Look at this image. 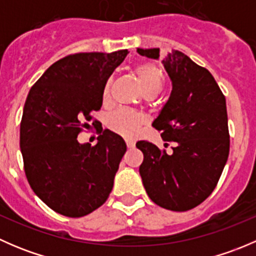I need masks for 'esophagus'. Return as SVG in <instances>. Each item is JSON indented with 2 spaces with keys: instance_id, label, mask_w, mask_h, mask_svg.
Listing matches in <instances>:
<instances>
[{
  "instance_id": "34e87169",
  "label": "esophagus",
  "mask_w": 256,
  "mask_h": 256,
  "mask_svg": "<svg viewBox=\"0 0 256 256\" xmlns=\"http://www.w3.org/2000/svg\"><path fill=\"white\" fill-rule=\"evenodd\" d=\"M125 142H126V146H128V148H132V147L135 146V141L130 140V138H128V140H125Z\"/></svg>"
}]
</instances>
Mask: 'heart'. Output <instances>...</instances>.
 Masks as SVG:
<instances>
[{"mask_svg": "<svg viewBox=\"0 0 256 256\" xmlns=\"http://www.w3.org/2000/svg\"><path fill=\"white\" fill-rule=\"evenodd\" d=\"M135 74L138 76L141 88L144 94L157 95L164 84V74L160 66L154 63H141L135 66ZM112 79H108L102 88V102H108L110 96ZM144 122L142 114L134 110L120 108L114 110L106 116V126L110 131L125 138H132L138 134L140 126Z\"/></svg>", "mask_w": 256, "mask_h": 256, "instance_id": "heart-1", "label": "heart"}]
</instances>
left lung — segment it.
Segmentation results:
<instances>
[{"label":"left lung","instance_id":"obj_1","mask_svg":"<svg viewBox=\"0 0 256 256\" xmlns=\"http://www.w3.org/2000/svg\"><path fill=\"white\" fill-rule=\"evenodd\" d=\"M157 59L158 48L138 49ZM172 80V92L152 126L174 144L172 154L150 141H138L144 154L140 174L152 202L174 212L197 207L218 184L229 156L226 96L203 66L180 50L162 60Z\"/></svg>","mask_w":256,"mask_h":256}]
</instances>
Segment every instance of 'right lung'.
<instances>
[{
    "mask_svg": "<svg viewBox=\"0 0 256 256\" xmlns=\"http://www.w3.org/2000/svg\"><path fill=\"white\" fill-rule=\"evenodd\" d=\"M128 49L76 53L59 59L30 88L23 108L20 146L33 192L54 212L70 218L106 202L126 152L122 138L100 128L98 144H80L78 135L100 124L102 88Z\"/></svg>",
    "mask_w": 256,
    "mask_h": 256,
    "instance_id": "add662e5",
    "label": "right lung"
}]
</instances>
